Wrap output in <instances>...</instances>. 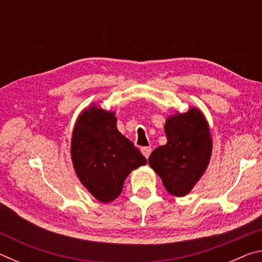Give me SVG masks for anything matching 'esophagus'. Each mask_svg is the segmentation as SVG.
<instances>
[{"mask_svg": "<svg viewBox=\"0 0 262 262\" xmlns=\"http://www.w3.org/2000/svg\"><path fill=\"white\" fill-rule=\"evenodd\" d=\"M151 150H152V149L150 148V147H143V148L141 149V152L143 154V156L148 159L149 156H150V154H151Z\"/></svg>", "mask_w": 262, "mask_h": 262, "instance_id": "34e87169", "label": "esophagus"}]
</instances>
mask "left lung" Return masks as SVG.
<instances>
[{"label":"left lung","mask_w":262,"mask_h":262,"mask_svg":"<svg viewBox=\"0 0 262 262\" xmlns=\"http://www.w3.org/2000/svg\"><path fill=\"white\" fill-rule=\"evenodd\" d=\"M167 143L154 150L149 165L161 177L168 193L185 196L207 170L212 140L208 122L200 110L192 107L166 119Z\"/></svg>","instance_id":"obj_1"}]
</instances>
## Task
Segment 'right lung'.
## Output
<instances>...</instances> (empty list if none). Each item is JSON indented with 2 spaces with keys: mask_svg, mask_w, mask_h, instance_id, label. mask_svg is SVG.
I'll return each mask as SVG.
<instances>
[{
  "mask_svg": "<svg viewBox=\"0 0 262 262\" xmlns=\"http://www.w3.org/2000/svg\"><path fill=\"white\" fill-rule=\"evenodd\" d=\"M72 161L84 187L104 203L115 200L128 174L147 164L133 142L118 130L115 113L96 105L84 110L75 123Z\"/></svg>",
  "mask_w": 262,
  "mask_h": 262,
  "instance_id": "obj_1",
  "label": "right lung"
}]
</instances>
